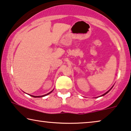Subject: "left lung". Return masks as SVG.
Listing matches in <instances>:
<instances>
[{
	"label": "left lung",
	"mask_w": 131,
	"mask_h": 131,
	"mask_svg": "<svg viewBox=\"0 0 131 131\" xmlns=\"http://www.w3.org/2000/svg\"><path fill=\"white\" fill-rule=\"evenodd\" d=\"M112 88H113V87H112ZM112 88H111V89H110V90H109V91H107V92H105L104 94H103V95H101V96H104V95H105V94H107V93H108V92H109V91H110L111 90V89H112Z\"/></svg>",
	"instance_id": "obj_1"
}]
</instances>
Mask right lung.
<instances>
[{
  "instance_id": "add662e5",
  "label": "right lung",
  "mask_w": 131,
  "mask_h": 131,
  "mask_svg": "<svg viewBox=\"0 0 131 131\" xmlns=\"http://www.w3.org/2000/svg\"><path fill=\"white\" fill-rule=\"evenodd\" d=\"M52 92V91L51 92H50L49 93H48V94H45V95H42V96H33V95H30V96H33V97H35V98H37V97H43V96H45L47 95H48V94H51V93Z\"/></svg>"
}]
</instances>
